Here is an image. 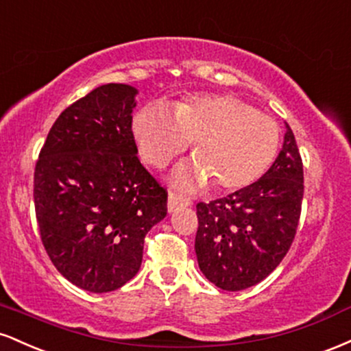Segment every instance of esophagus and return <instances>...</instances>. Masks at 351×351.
Segmentation results:
<instances>
[{
	"instance_id": "obj_1",
	"label": "esophagus",
	"mask_w": 351,
	"mask_h": 351,
	"mask_svg": "<svg viewBox=\"0 0 351 351\" xmlns=\"http://www.w3.org/2000/svg\"><path fill=\"white\" fill-rule=\"evenodd\" d=\"M191 204V199L188 196L180 195L176 191H170V196H168V211L170 213H176L181 208H186Z\"/></svg>"
}]
</instances>
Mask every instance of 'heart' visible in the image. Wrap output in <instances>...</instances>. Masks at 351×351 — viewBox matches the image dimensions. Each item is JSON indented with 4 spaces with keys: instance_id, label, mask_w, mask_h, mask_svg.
Returning <instances> with one entry per match:
<instances>
[{
    "instance_id": "b5f03b06",
    "label": "heart",
    "mask_w": 351,
    "mask_h": 351,
    "mask_svg": "<svg viewBox=\"0 0 351 351\" xmlns=\"http://www.w3.org/2000/svg\"><path fill=\"white\" fill-rule=\"evenodd\" d=\"M143 158L163 168L193 142L191 163L176 171L181 184H206L232 191L252 184L279 152L276 120L228 94L195 95L175 104L173 117L160 106L143 107L134 120Z\"/></svg>"
}]
</instances>
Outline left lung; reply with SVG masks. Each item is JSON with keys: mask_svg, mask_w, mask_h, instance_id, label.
Listing matches in <instances>:
<instances>
[{"mask_svg": "<svg viewBox=\"0 0 351 351\" xmlns=\"http://www.w3.org/2000/svg\"><path fill=\"white\" fill-rule=\"evenodd\" d=\"M263 178L224 198L196 204L195 251L201 272L223 291L259 284L295 239L304 199V163L292 128Z\"/></svg>", "mask_w": 351, "mask_h": 351, "instance_id": "8db88e82", "label": "left lung"}]
</instances>
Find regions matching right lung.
Listing matches in <instances>:
<instances>
[{"instance_id":"1","label":"right lung","mask_w":351,"mask_h":351,"mask_svg":"<svg viewBox=\"0 0 351 351\" xmlns=\"http://www.w3.org/2000/svg\"><path fill=\"white\" fill-rule=\"evenodd\" d=\"M134 87L106 84L58 117L34 168L39 234L56 269L104 293L134 279L168 191L145 170L132 132Z\"/></svg>"}]
</instances>
